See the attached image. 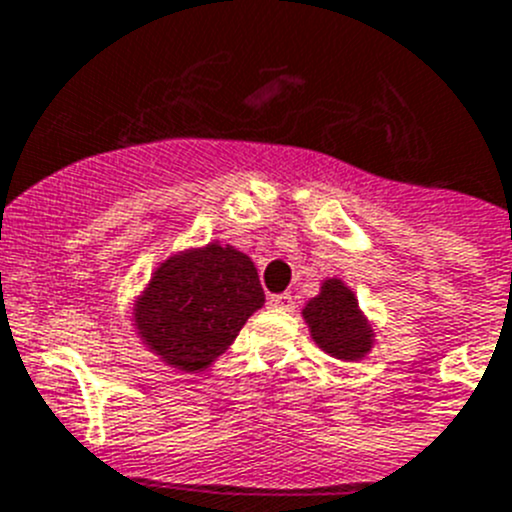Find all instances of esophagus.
<instances>
[{
    "label": "esophagus",
    "instance_id": "34e87169",
    "mask_svg": "<svg viewBox=\"0 0 512 512\" xmlns=\"http://www.w3.org/2000/svg\"><path fill=\"white\" fill-rule=\"evenodd\" d=\"M270 305H272V308H280V310H293L295 308V298L290 293L272 295Z\"/></svg>",
    "mask_w": 512,
    "mask_h": 512
}]
</instances>
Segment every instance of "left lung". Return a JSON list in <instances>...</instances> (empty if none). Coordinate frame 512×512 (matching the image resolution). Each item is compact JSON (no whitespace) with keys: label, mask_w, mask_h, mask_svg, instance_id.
Listing matches in <instances>:
<instances>
[{"label":"left lung","mask_w":512,"mask_h":512,"mask_svg":"<svg viewBox=\"0 0 512 512\" xmlns=\"http://www.w3.org/2000/svg\"><path fill=\"white\" fill-rule=\"evenodd\" d=\"M310 336L333 358L361 361L374 346V328L366 321L351 288L338 278L323 280L321 293L303 308Z\"/></svg>","instance_id":"1"}]
</instances>
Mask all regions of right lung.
<instances>
[{"label": "right lung", "mask_w": 512, "mask_h": 512, "mask_svg": "<svg viewBox=\"0 0 512 512\" xmlns=\"http://www.w3.org/2000/svg\"><path fill=\"white\" fill-rule=\"evenodd\" d=\"M265 303L257 267L209 242L161 262L133 303L138 336L171 369L197 374L217 361Z\"/></svg>", "instance_id": "obj_1"}]
</instances>
